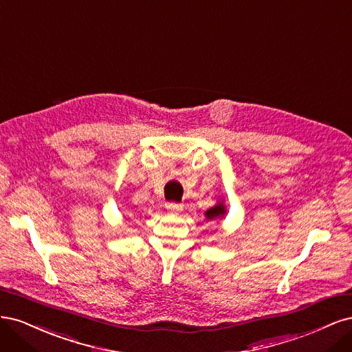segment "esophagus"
Wrapping results in <instances>:
<instances>
[{"instance_id":"1","label":"esophagus","mask_w":352,"mask_h":352,"mask_svg":"<svg viewBox=\"0 0 352 352\" xmlns=\"http://www.w3.org/2000/svg\"><path fill=\"white\" fill-rule=\"evenodd\" d=\"M166 208H167L168 211L177 212V211H182V210H184V206H182V204H177V202H167Z\"/></svg>"}]
</instances>
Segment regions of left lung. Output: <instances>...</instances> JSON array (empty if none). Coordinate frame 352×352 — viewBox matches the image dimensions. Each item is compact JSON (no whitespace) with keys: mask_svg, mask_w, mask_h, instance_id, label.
Returning <instances> with one entry per match:
<instances>
[{"mask_svg":"<svg viewBox=\"0 0 352 352\" xmlns=\"http://www.w3.org/2000/svg\"><path fill=\"white\" fill-rule=\"evenodd\" d=\"M225 214H226V207H225V204H223V202H219L217 206L211 207L210 210H207V211H206V217H207V220L221 219V217L225 216Z\"/></svg>","mask_w":352,"mask_h":352,"instance_id":"obj_1","label":"left lung"}]
</instances>
